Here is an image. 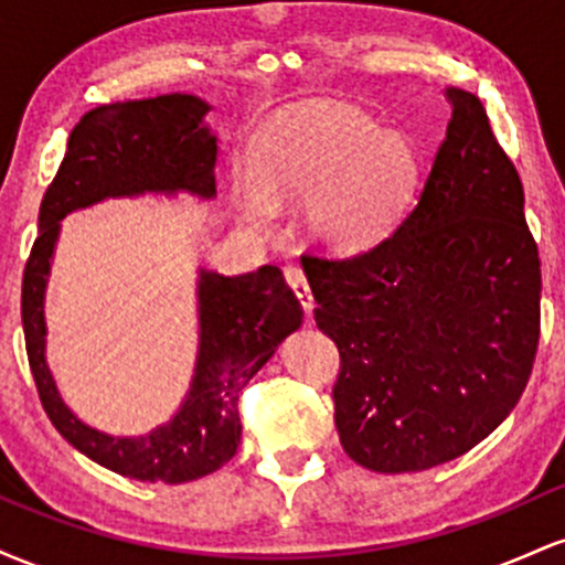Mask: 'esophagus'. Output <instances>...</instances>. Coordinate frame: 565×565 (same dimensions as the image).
Returning <instances> with one entry per match:
<instances>
[{
	"label": "esophagus",
	"mask_w": 565,
	"mask_h": 565,
	"mask_svg": "<svg viewBox=\"0 0 565 565\" xmlns=\"http://www.w3.org/2000/svg\"><path fill=\"white\" fill-rule=\"evenodd\" d=\"M284 276H287L289 287L295 289L297 300L302 302L305 313H310V310H313V291H310V287H308V278H305V274H302L300 265H284Z\"/></svg>",
	"instance_id": "1"
}]
</instances>
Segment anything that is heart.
<instances>
[{
	"instance_id": "1",
	"label": "heart",
	"mask_w": 565,
	"mask_h": 565,
	"mask_svg": "<svg viewBox=\"0 0 565 565\" xmlns=\"http://www.w3.org/2000/svg\"><path fill=\"white\" fill-rule=\"evenodd\" d=\"M417 153L398 132H380L348 108H297L257 132L244 215L263 223L281 199L302 196L305 220L323 244L361 249L380 242L404 215L417 185Z\"/></svg>"
}]
</instances>
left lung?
<instances>
[{
	"label": "left lung",
	"instance_id": "left-lung-1",
	"mask_svg": "<svg viewBox=\"0 0 565 565\" xmlns=\"http://www.w3.org/2000/svg\"><path fill=\"white\" fill-rule=\"evenodd\" d=\"M446 95V138L398 228L348 257L302 255L316 323L340 350V444L374 472L436 468L481 444L526 391L540 345L521 178L481 100Z\"/></svg>",
	"mask_w": 565,
	"mask_h": 565
}]
</instances>
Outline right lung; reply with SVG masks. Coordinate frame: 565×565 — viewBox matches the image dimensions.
<instances>
[{"instance_id": "add662e5", "label": "right lung", "mask_w": 565, "mask_h": 565, "mask_svg": "<svg viewBox=\"0 0 565 565\" xmlns=\"http://www.w3.org/2000/svg\"><path fill=\"white\" fill-rule=\"evenodd\" d=\"M206 111L210 106L199 97L174 93L84 114L39 206V236L23 270L25 353L50 423L93 462L138 481L185 483L223 468L242 440L238 395L278 342L302 323V305L276 265L246 276L201 270L196 374L170 423L140 438H114L79 423L57 395L44 364L42 305L61 220L108 196L146 191L215 196L217 140L201 125Z\"/></svg>"}]
</instances>
